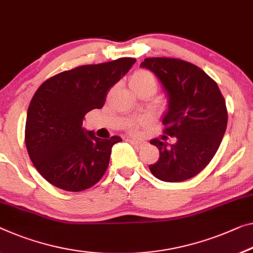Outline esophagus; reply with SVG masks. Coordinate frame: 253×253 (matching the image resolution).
<instances>
[{"mask_svg":"<svg viewBox=\"0 0 253 253\" xmlns=\"http://www.w3.org/2000/svg\"><path fill=\"white\" fill-rule=\"evenodd\" d=\"M127 141L131 142L135 148H141V147L146 145V141H143V140H139V139H127Z\"/></svg>","mask_w":253,"mask_h":253,"instance_id":"esophagus-1","label":"esophagus"}]
</instances>
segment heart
<instances>
[{
	"instance_id": "heart-1",
	"label": "heart",
	"mask_w": 253,
	"mask_h": 253,
	"mask_svg": "<svg viewBox=\"0 0 253 253\" xmlns=\"http://www.w3.org/2000/svg\"><path fill=\"white\" fill-rule=\"evenodd\" d=\"M129 84L131 89H133V90H138V89H142L146 87L156 88V80H155L154 76L148 71H146V70H138V71H135L133 75L130 77ZM141 124L142 122H132L129 129L135 132L138 130L139 126H141Z\"/></svg>"
}]
</instances>
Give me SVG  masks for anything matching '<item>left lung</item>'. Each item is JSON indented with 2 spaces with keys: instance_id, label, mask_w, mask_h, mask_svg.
Segmentation results:
<instances>
[{
  "instance_id": "8db88e82",
  "label": "left lung",
  "mask_w": 253,
  "mask_h": 253,
  "mask_svg": "<svg viewBox=\"0 0 253 253\" xmlns=\"http://www.w3.org/2000/svg\"><path fill=\"white\" fill-rule=\"evenodd\" d=\"M153 71L169 97L163 120L162 139L150 143L159 159L149 165L158 180L182 182L199 174L218 150L227 126L225 99L207 73L190 62L173 57H148L140 64ZM167 135L177 139L169 145Z\"/></svg>"
}]
</instances>
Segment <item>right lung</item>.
Masks as SVG:
<instances>
[{
	"instance_id": "right-lung-1",
	"label": "right lung",
	"mask_w": 253,
	"mask_h": 253,
	"mask_svg": "<svg viewBox=\"0 0 253 253\" xmlns=\"http://www.w3.org/2000/svg\"><path fill=\"white\" fill-rule=\"evenodd\" d=\"M133 57L81 65L41 84L28 107L27 151L41 175L56 188L79 192L106 172L111 150L122 139H99L84 131V115L102 108L110 89L135 63Z\"/></svg>"
}]
</instances>
